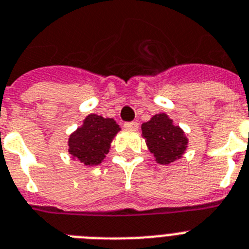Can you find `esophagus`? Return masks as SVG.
Listing matches in <instances>:
<instances>
[{
  "label": "esophagus",
  "instance_id": "obj_1",
  "mask_svg": "<svg viewBox=\"0 0 249 249\" xmlns=\"http://www.w3.org/2000/svg\"><path fill=\"white\" fill-rule=\"evenodd\" d=\"M138 126H139V124L137 121H126V123H124L125 129H138Z\"/></svg>",
  "mask_w": 249,
  "mask_h": 249
}]
</instances>
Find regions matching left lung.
Returning <instances> with one entry per match:
<instances>
[{
    "label": "left lung",
    "mask_w": 249,
    "mask_h": 249,
    "mask_svg": "<svg viewBox=\"0 0 249 249\" xmlns=\"http://www.w3.org/2000/svg\"><path fill=\"white\" fill-rule=\"evenodd\" d=\"M142 131L148 148L160 164H170L185 152L187 139L183 131L175 126L166 114L154 115L142 125Z\"/></svg>",
    "instance_id": "obj_1"
}]
</instances>
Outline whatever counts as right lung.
Returning a JSON list of instances; mask_svg holds the SVG:
<instances>
[{
	"instance_id": "right-lung-1",
	"label": "right lung",
	"mask_w": 249,
	"mask_h": 249,
	"mask_svg": "<svg viewBox=\"0 0 249 249\" xmlns=\"http://www.w3.org/2000/svg\"><path fill=\"white\" fill-rule=\"evenodd\" d=\"M120 130L114 119H105L91 114L83 125L70 137V153L86 166L100 164L108 153L110 143Z\"/></svg>"
}]
</instances>
